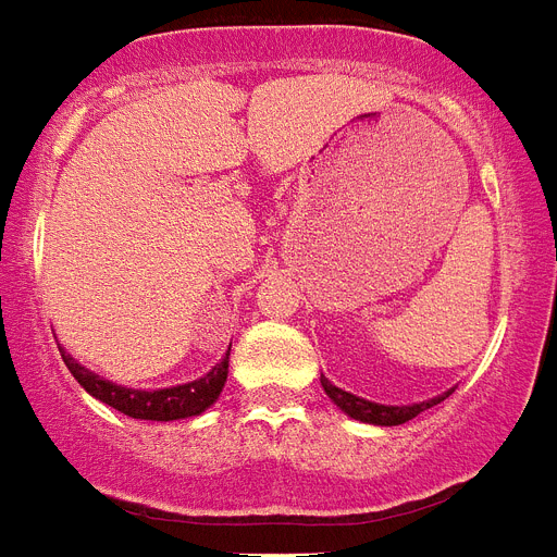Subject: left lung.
<instances>
[{"instance_id": "left-lung-1", "label": "left lung", "mask_w": 557, "mask_h": 557, "mask_svg": "<svg viewBox=\"0 0 557 557\" xmlns=\"http://www.w3.org/2000/svg\"><path fill=\"white\" fill-rule=\"evenodd\" d=\"M321 387H324V393L330 395V401H333L344 416H350L356 418V421H364V424H375V426L407 424V421H412L416 416H421L424 410H430V407H435V404H441L444 398L453 395V389H447V393L435 395V398H430V401L401 404V407H395V404L367 401V398H361V395L347 393V389L335 387L333 381L324 379V375H321Z\"/></svg>"}]
</instances>
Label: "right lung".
<instances>
[{"mask_svg":"<svg viewBox=\"0 0 557 557\" xmlns=\"http://www.w3.org/2000/svg\"><path fill=\"white\" fill-rule=\"evenodd\" d=\"M59 352H62V361L67 364V370L73 372V379L79 381L87 393L99 398L102 404H108V407H113V410L124 412V416L131 418H139V421H178V418L201 416L222 395L230 367L227 347L222 361L207 372V375L190 381V384H178V387L164 389H133L124 387V384H113V381L102 379V375H96L94 370H87L85 364H79L64 347H59Z\"/></svg>","mask_w":557,"mask_h":557,"instance_id":"1","label":"right lung"}]
</instances>
